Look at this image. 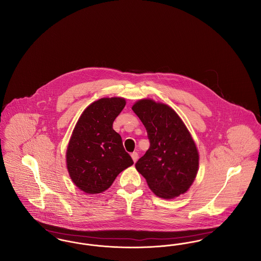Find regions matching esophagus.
I'll return each instance as SVG.
<instances>
[{
  "label": "esophagus",
  "instance_id": "1",
  "mask_svg": "<svg viewBox=\"0 0 261 261\" xmlns=\"http://www.w3.org/2000/svg\"><path fill=\"white\" fill-rule=\"evenodd\" d=\"M131 156H132V160H133V162H136L137 161H138V158H139V155H138V153H137L136 151L132 152V153H131Z\"/></svg>",
  "mask_w": 261,
  "mask_h": 261
}]
</instances>
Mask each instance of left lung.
<instances>
[{
	"label": "left lung",
	"mask_w": 261,
	"mask_h": 261,
	"mask_svg": "<svg viewBox=\"0 0 261 261\" xmlns=\"http://www.w3.org/2000/svg\"><path fill=\"white\" fill-rule=\"evenodd\" d=\"M132 110L145 125L149 148L136 169L155 196L171 199L185 194L199 171V154L186 125L168 105L138 99Z\"/></svg>",
	"instance_id": "8db88e82"
}]
</instances>
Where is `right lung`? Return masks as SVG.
Here are the masks:
<instances>
[{"label":"right lung","instance_id":"add662e5","mask_svg":"<svg viewBox=\"0 0 261 261\" xmlns=\"http://www.w3.org/2000/svg\"><path fill=\"white\" fill-rule=\"evenodd\" d=\"M125 105L121 97L95 100L75 124L65 153L66 167L73 184L86 194L105 192L118 174L134 163L121 137L112 129Z\"/></svg>","mask_w":261,"mask_h":261}]
</instances>
